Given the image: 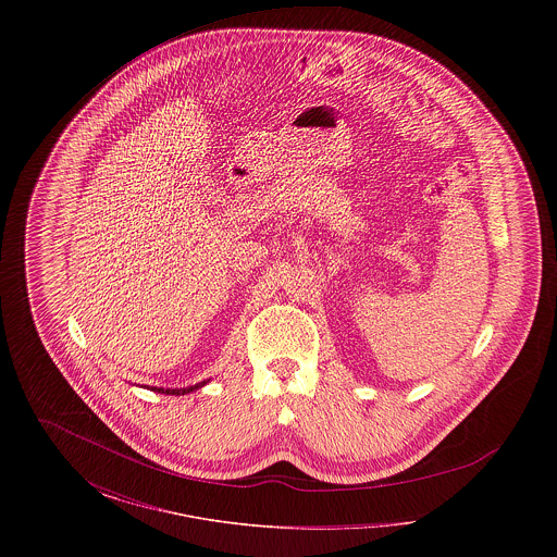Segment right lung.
Here are the masks:
<instances>
[{
  "instance_id": "right-lung-1",
  "label": "right lung",
  "mask_w": 557,
  "mask_h": 557,
  "mask_svg": "<svg viewBox=\"0 0 557 557\" xmlns=\"http://www.w3.org/2000/svg\"><path fill=\"white\" fill-rule=\"evenodd\" d=\"M207 382H209V380H205V382H198V384H194V386H187V388H166V391H164V388H157V386H154L152 391H154V393H160V395H175V397H177V395H187V393H194V391L202 388Z\"/></svg>"
}]
</instances>
